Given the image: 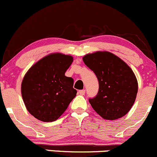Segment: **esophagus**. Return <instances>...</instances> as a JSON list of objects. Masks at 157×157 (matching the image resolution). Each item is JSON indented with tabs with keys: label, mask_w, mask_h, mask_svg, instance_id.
<instances>
[{
	"label": "esophagus",
	"mask_w": 157,
	"mask_h": 157,
	"mask_svg": "<svg viewBox=\"0 0 157 157\" xmlns=\"http://www.w3.org/2000/svg\"><path fill=\"white\" fill-rule=\"evenodd\" d=\"M78 94L81 95H84L85 94V90H78Z\"/></svg>",
	"instance_id": "1"
}]
</instances>
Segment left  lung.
<instances>
[{
    "instance_id": "8db88e82",
    "label": "left lung",
    "mask_w": 157,
    "mask_h": 157,
    "mask_svg": "<svg viewBox=\"0 0 157 157\" xmlns=\"http://www.w3.org/2000/svg\"><path fill=\"white\" fill-rule=\"evenodd\" d=\"M83 61L98 78V94L89 98L92 108L105 119L114 120L130 110L136 99L138 81L131 68L109 52L87 54Z\"/></svg>"
}]
</instances>
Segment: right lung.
Wrapping results in <instances>:
<instances>
[{"label":"right lung","mask_w":157,"mask_h":157,"mask_svg":"<svg viewBox=\"0 0 157 157\" xmlns=\"http://www.w3.org/2000/svg\"><path fill=\"white\" fill-rule=\"evenodd\" d=\"M72 61L69 55L50 54L25 74L21 87L22 99L30 114L38 120H56L76 95L73 78L65 75Z\"/></svg>","instance_id":"1"}]
</instances>
